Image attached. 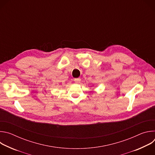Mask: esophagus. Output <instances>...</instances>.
Masks as SVG:
<instances>
[{"mask_svg":"<svg viewBox=\"0 0 155 155\" xmlns=\"http://www.w3.org/2000/svg\"><path fill=\"white\" fill-rule=\"evenodd\" d=\"M74 81L76 83H80L81 81V78H75L74 79Z\"/></svg>","mask_w":155,"mask_h":155,"instance_id":"obj_1","label":"esophagus"}]
</instances>
